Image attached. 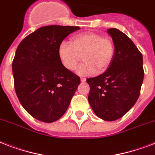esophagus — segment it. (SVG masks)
Segmentation results:
<instances>
[{"instance_id":"34e87169","label":"esophagus","mask_w":155,"mask_h":155,"mask_svg":"<svg viewBox=\"0 0 155 155\" xmlns=\"http://www.w3.org/2000/svg\"><path fill=\"white\" fill-rule=\"evenodd\" d=\"M80 80H81V82H85V81H86V78L81 77L80 78Z\"/></svg>"}]
</instances>
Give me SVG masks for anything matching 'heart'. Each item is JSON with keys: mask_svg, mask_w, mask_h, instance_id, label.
<instances>
[{"mask_svg": "<svg viewBox=\"0 0 155 155\" xmlns=\"http://www.w3.org/2000/svg\"><path fill=\"white\" fill-rule=\"evenodd\" d=\"M115 47L113 40L96 32H84L74 35L71 43L62 42L58 54L63 67L69 71L75 70L81 59L84 63L78 68L80 75L104 72L113 59Z\"/></svg>", "mask_w": 155, "mask_h": 155, "instance_id": "heart-1", "label": "heart"}]
</instances>
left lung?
Returning <instances> with one entry per match:
<instances>
[{
	"label": "left lung",
	"mask_w": 155,
	"mask_h": 155,
	"mask_svg": "<svg viewBox=\"0 0 155 155\" xmlns=\"http://www.w3.org/2000/svg\"><path fill=\"white\" fill-rule=\"evenodd\" d=\"M115 47L106 71L87 79L88 101L96 115L112 121L122 117L137 102L143 78L142 54L127 35L115 28L107 30Z\"/></svg>",
	"instance_id": "1"
}]
</instances>
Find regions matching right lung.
<instances>
[{
	"mask_svg": "<svg viewBox=\"0 0 155 155\" xmlns=\"http://www.w3.org/2000/svg\"><path fill=\"white\" fill-rule=\"evenodd\" d=\"M79 29L42 26L18 45L12 63L15 92L23 108L37 120H58L80 84V78L63 67L58 54L63 40Z\"/></svg>",
	"mask_w": 155,
	"mask_h": 155,
	"instance_id": "obj_1",
	"label": "right lung"
}]
</instances>
